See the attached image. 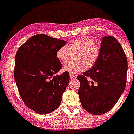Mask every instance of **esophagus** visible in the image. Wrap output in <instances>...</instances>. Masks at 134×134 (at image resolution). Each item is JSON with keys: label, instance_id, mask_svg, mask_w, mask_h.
Here are the masks:
<instances>
[{"label": "esophagus", "instance_id": "34e87169", "mask_svg": "<svg viewBox=\"0 0 134 134\" xmlns=\"http://www.w3.org/2000/svg\"><path fill=\"white\" fill-rule=\"evenodd\" d=\"M69 77H70L71 79H74L76 78V76H75L74 75L70 74H69Z\"/></svg>", "mask_w": 134, "mask_h": 134}]
</instances>
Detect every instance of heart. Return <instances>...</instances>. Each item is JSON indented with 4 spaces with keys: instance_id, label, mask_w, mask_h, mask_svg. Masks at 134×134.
<instances>
[{
    "instance_id": "heart-1",
    "label": "heart",
    "mask_w": 134,
    "mask_h": 134,
    "mask_svg": "<svg viewBox=\"0 0 134 134\" xmlns=\"http://www.w3.org/2000/svg\"><path fill=\"white\" fill-rule=\"evenodd\" d=\"M71 51L77 52L76 56L77 60L66 62L63 70L72 74L85 71L88 68V63L92 65L96 63L100 55V47L95 43V40L86 36L71 40L68 46L60 47L57 51V58L62 62L66 61L70 56Z\"/></svg>"
}]
</instances>
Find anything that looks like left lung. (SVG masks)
Segmentation results:
<instances>
[{"instance_id": "left-lung-1", "label": "left lung", "mask_w": 134, "mask_h": 134, "mask_svg": "<svg viewBox=\"0 0 134 134\" xmlns=\"http://www.w3.org/2000/svg\"><path fill=\"white\" fill-rule=\"evenodd\" d=\"M127 72V58L120 43L113 36H104L98 60L77 77L78 94L83 109L94 115L110 110L125 89Z\"/></svg>"}]
</instances>
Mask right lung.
Returning a JSON list of instances; mask_svg holds the SVG:
<instances>
[{"label": "right lung", "mask_w": 134, "mask_h": 134, "mask_svg": "<svg viewBox=\"0 0 134 134\" xmlns=\"http://www.w3.org/2000/svg\"><path fill=\"white\" fill-rule=\"evenodd\" d=\"M66 42L37 34L16 52L14 77L19 94L27 107L39 114H47L59 107L69 83L68 72L54 76L62 67L57 51Z\"/></svg>", "instance_id": "1"}]
</instances>
